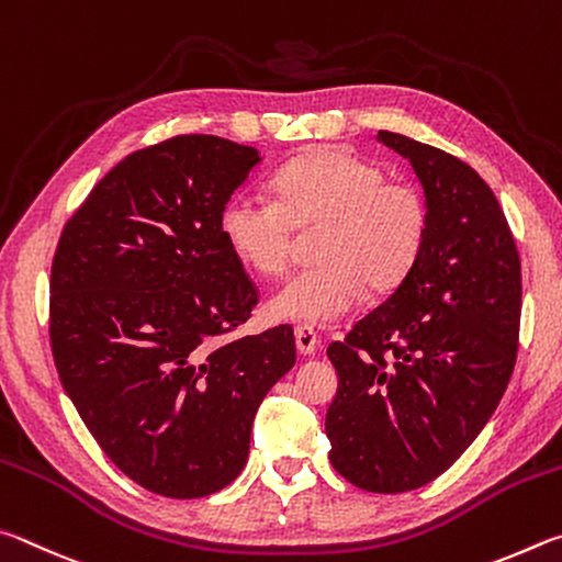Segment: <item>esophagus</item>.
Instances as JSON below:
<instances>
[{"label":"esophagus","mask_w":562,"mask_h":562,"mask_svg":"<svg viewBox=\"0 0 562 562\" xmlns=\"http://www.w3.org/2000/svg\"><path fill=\"white\" fill-rule=\"evenodd\" d=\"M296 348L301 356H313L318 350V333L311 326H299L296 328Z\"/></svg>","instance_id":"34e87169"}]
</instances>
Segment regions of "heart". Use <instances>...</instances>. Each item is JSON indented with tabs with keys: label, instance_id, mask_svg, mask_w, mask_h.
<instances>
[{
	"label": "heart",
	"instance_id": "b5f03b06",
	"mask_svg": "<svg viewBox=\"0 0 562 562\" xmlns=\"http://www.w3.org/2000/svg\"><path fill=\"white\" fill-rule=\"evenodd\" d=\"M271 196L234 194L220 212V236L244 269L279 273L289 259L293 226H321L313 269L291 273L269 299L276 321L328 326L372 291L407 279L429 232V210L417 187L390 182L378 162L346 147H313L281 165Z\"/></svg>",
	"mask_w": 562,
	"mask_h": 562
}]
</instances>
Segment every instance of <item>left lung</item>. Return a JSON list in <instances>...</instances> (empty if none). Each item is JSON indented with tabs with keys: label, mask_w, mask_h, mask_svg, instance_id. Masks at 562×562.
Wrapping results in <instances>:
<instances>
[{
	"label": "left lung",
	"mask_w": 562,
	"mask_h": 562,
	"mask_svg": "<svg viewBox=\"0 0 562 562\" xmlns=\"http://www.w3.org/2000/svg\"><path fill=\"white\" fill-rule=\"evenodd\" d=\"M425 190L429 232L415 269L330 342L338 392L330 464L352 486L402 494L435 481L494 415L518 352L520 261L496 194L439 147L380 131Z\"/></svg>",
	"instance_id": "obj_1"
}]
</instances>
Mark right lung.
<instances>
[{"label": "right lung", "mask_w": 562, "mask_h": 562, "mask_svg": "<svg viewBox=\"0 0 562 562\" xmlns=\"http://www.w3.org/2000/svg\"><path fill=\"white\" fill-rule=\"evenodd\" d=\"M259 162L216 135L170 137L117 162L58 239V378L105 457L153 494L232 484L256 409L296 366L291 326L220 338L259 301L220 236L222 206Z\"/></svg>", "instance_id": "add662e5"}]
</instances>
